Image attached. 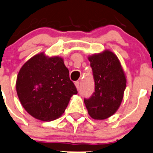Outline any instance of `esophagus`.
Returning a JSON list of instances; mask_svg holds the SVG:
<instances>
[{
  "label": "esophagus",
  "mask_w": 153,
  "mask_h": 153,
  "mask_svg": "<svg viewBox=\"0 0 153 153\" xmlns=\"http://www.w3.org/2000/svg\"><path fill=\"white\" fill-rule=\"evenodd\" d=\"M75 86H76L77 89H79V87H80V83H79V81H75Z\"/></svg>",
  "instance_id": "1"
}]
</instances>
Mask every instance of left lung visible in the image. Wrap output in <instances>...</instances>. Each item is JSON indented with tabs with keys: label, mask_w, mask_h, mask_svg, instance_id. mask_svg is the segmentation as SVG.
<instances>
[{
	"label": "left lung",
	"mask_w": 153,
	"mask_h": 153,
	"mask_svg": "<svg viewBox=\"0 0 153 153\" xmlns=\"http://www.w3.org/2000/svg\"><path fill=\"white\" fill-rule=\"evenodd\" d=\"M94 91L84 98L88 113L94 120H105L117 111L126 88V78L118 58L109 51L89 57Z\"/></svg>",
	"instance_id": "obj_1"
}]
</instances>
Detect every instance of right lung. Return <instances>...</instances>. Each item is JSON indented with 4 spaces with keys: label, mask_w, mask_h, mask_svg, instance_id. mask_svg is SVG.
<instances>
[{
    "label": "right lung",
    "mask_w": 153,
    "mask_h": 153,
    "mask_svg": "<svg viewBox=\"0 0 153 153\" xmlns=\"http://www.w3.org/2000/svg\"><path fill=\"white\" fill-rule=\"evenodd\" d=\"M19 100L29 114L42 121L61 117L78 93L62 58L37 54L24 64L16 82Z\"/></svg>",
    "instance_id": "right-lung-1"
}]
</instances>
